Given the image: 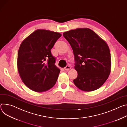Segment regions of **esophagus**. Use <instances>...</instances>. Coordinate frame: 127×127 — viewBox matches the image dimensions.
Instances as JSON below:
<instances>
[{
    "label": "esophagus",
    "instance_id": "esophagus-1",
    "mask_svg": "<svg viewBox=\"0 0 127 127\" xmlns=\"http://www.w3.org/2000/svg\"><path fill=\"white\" fill-rule=\"evenodd\" d=\"M64 69H65V70H68L70 69L71 67H70L69 66H66Z\"/></svg>",
    "mask_w": 127,
    "mask_h": 127
}]
</instances>
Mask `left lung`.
I'll return each instance as SVG.
<instances>
[{"label":"left lung","mask_w":127,"mask_h":127,"mask_svg":"<svg viewBox=\"0 0 127 127\" xmlns=\"http://www.w3.org/2000/svg\"><path fill=\"white\" fill-rule=\"evenodd\" d=\"M63 35L70 43L74 56V68L77 72L73 80L75 85L87 92L99 89L110 72V53L106 42L87 28L68 31Z\"/></svg>","instance_id":"1"}]
</instances>
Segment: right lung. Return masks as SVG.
Returning <instances> with one entry per match:
<instances>
[{
    "mask_svg": "<svg viewBox=\"0 0 127 127\" xmlns=\"http://www.w3.org/2000/svg\"><path fill=\"white\" fill-rule=\"evenodd\" d=\"M59 33L37 29L21 43L18 53V70L30 89L47 91L56 84L60 72L51 50L61 36Z\"/></svg>",
    "mask_w": 127,
    "mask_h": 127,
    "instance_id": "obj_1",
    "label": "right lung"
}]
</instances>
